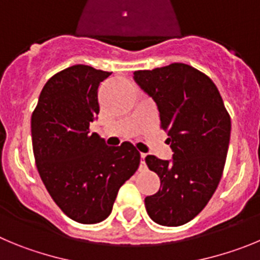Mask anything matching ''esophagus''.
<instances>
[{
  "instance_id": "esophagus-1",
  "label": "esophagus",
  "mask_w": 260,
  "mask_h": 260,
  "mask_svg": "<svg viewBox=\"0 0 260 260\" xmlns=\"http://www.w3.org/2000/svg\"><path fill=\"white\" fill-rule=\"evenodd\" d=\"M145 156H146V154L141 153V160H140V171L145 170L146 168V163H145Z\"/></svg>"
}]
</instances>
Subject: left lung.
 <instances>
[{
	"instance_id": "obj_1",
	"label": "left lung",
	"mask_w": 260,
	"mask_h": 260,
	"mask_svg": "<svg viewBox=\"0 0 260 260\" xmlns=\"http://www.w3.org/2000/svg\"><path fill=\"white\" fill-rule=\"evenodd\" d=\"M135 81L155 101L171 160L145 158L160 188L145 198L156 224L179 226L197 216L216 190L231 139V116L214 81L185 63L135 71Z\"/></svg>"
}]
</instances>
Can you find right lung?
<instances>
[{"label":"right lung","instance_id":"right-lung-1","mask_svg":"<svg viewBox=\"0 0 260 260\" xmlns=\"http://www.w3.org/2000/svg\"><path fill=\"white\" fill-rule=\"evenodd\" d=\"M111 74L85 64L58 72L44 85L31 119L40 177L58 207L81 224L105 220L140 166L131 142L107 146L89 131L100 113L98 86Z\"/></svg>","mask_w":260,"mask_h":260}]
</instances>
